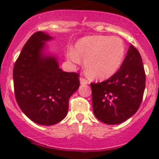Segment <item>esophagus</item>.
<instances>
[{
  "instance_id": "esophagus-1",
  "label": "esophagus",
  "mask_w": 159,
  "mask_h": 159,
  "mask_svg": "<svg viewBox=\"0 0 159 159\" xmlns=\"http://www.w3.org/2000/svg\"><path fill=\"white\" fill-rule=\"evenodd\" d=\"M80 82H81V84L82 85H85V84H87L88 83V81H87L86 78L84 77H80Z\"/></svg>"
}]
</instances>
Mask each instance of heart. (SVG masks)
<instances>
[{
	"label": "heart",
	"mask_w": 159,
	"mask_h": 159,
	"mask_svg": "<svg viewBox=\"0 0 159 159\" xmlns=\"http://www.w3.org/2000/svg\"><path fill=\"white\" fill-rule=\"evenodd\" d=\"M125 43L116 36L94 35L81 39L69 48L67 56L74 62L84 59L85 70L90 77L105 79L116 73L123 62Z\"/></svg>",
	"instance_id": "obj_1"
}]
</instances>
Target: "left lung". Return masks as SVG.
Wrapping results in <instances>:
<instances>
[{
  "label": "left lung",
  "mask_w": 159,
  "mask_h": 159,
  "mask_svg": "<svg viewBox=\"0 0 159 159\" xmlns=\"http://www.w3.org/2000/svg\"><path fill=\"white\" fill-rule=\"evenodd\" d=\"M142 57L131 44L120 68L102 82L91 83L95 116L107 125L120 124L138 111L145 89Z\"/></svg>",
  "instance_id": "obj_1"
}]
</instances>
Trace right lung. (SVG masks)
Listing matches in <instances>:
<instances>
[{
  "instance_id": "obj_1",
  "label": "right lung",
  "mask_w": 159,
  "mask_h": 159,
  "mask_svg": "<svg viewBox=\"0 0 159 159\" xmlns=\"http://www.w3.org/2000/svg\"><path fill=\"white\" fill-rule=\"evenodd\" d=\"M42 31L33 34L13 68L15 97L31 120L53 125L67 116L68 101L80 86L77 72H63L54 57H43L44 42L51 39Z\"/></svg>"
}]
</instances>
